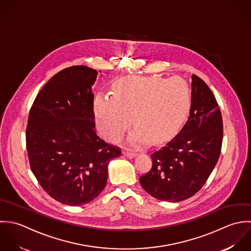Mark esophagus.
Listing matches in <instances>:
<instances>
[{
  "instance_id": "esophagus-1",
  "label": "esophagus",
  "mask_w": 251,
  "mask_h": 251,
  "mask_svg": "<svg viewBox=\"0 0 251 251\" xmlns=\"http://www.w3.org/2000/svg\"><path fill=\"white\" fill-rule=\"evenodd\" d=\"M123 155L126 156V157H129V158H133L136 156V153L133 152V151H123Z\"/></svg>"
}]
</instances>
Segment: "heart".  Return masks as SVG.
I'll return each mask as SVG.
<instances>
[{"label":"heart","mask_w":251,"mask_h":251,"mask_svg":"<svg viewBox=\"0 0 251 251\" xmlns=\"http://www.w3.org/2000/svg\"><path fill=\"white\" fill-rule=\"evenodd\" d=\"M190 103L187 84L179 77L129 76L114 85L113 94H98L93 103L101 135L110 142L118 141L133 123L130 136L135 146L151 140L161 143L179 127Z\"/></svg>","instance_id":"1"}]
</instances>
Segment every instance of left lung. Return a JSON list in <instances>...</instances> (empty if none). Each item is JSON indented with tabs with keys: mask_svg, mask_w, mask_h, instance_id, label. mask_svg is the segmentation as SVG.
Returning <instances> with one entry per match:
<instances>
[{
	"mask_svg": "<svg viewBox=\"0 0 251 251\" xmlns=\"http://www.w3.org/2000/svg\"><path fill=\"white\" fill-rule=\"evenodd\" d=\"M191 106L181 131L151 154L152 167L140 177L152 197L172 202L195 195L213 171L222 146L223 122L209 87L192 75Z\"/></svg>",
	"mask_w": 251,
	"mask_h": 251,
	"instance_id": "left-lung-1",
	"label": "left lung"
}]
</instances>
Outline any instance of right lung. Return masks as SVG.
Returning a JSON list of instances; mask_svg holds the SVG:
<instances>
[{
    "mask_svg": "<svg viewBox=\"0 0 251 251\" xmlns=\"http://www.w3.org/2000/svg\"><path fill=\"white\" fill-rule=\"evenodd\" d=\"M97 75L86 66L62 70L37 95L28 118L26 148L33 174L50 197L73 206L100 194L110 160L121 154L95 130Z\"/></svg>",
    "mask_w": 251,
    "mask_h": 251,
    "instance_id": "obj_1",
    "label": "right lung"
}]
</instances>
